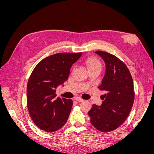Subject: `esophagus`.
Here are the masks:
<instances>
[{"label":"esophagus","instance_id":"1","mask_svg":"<svg viewBox=\"0 0 154 154\" xmlns=\"http://www.w3.org/2000/svg\"><path fill=\"white\" fill-rule=\"evenodd\" d=\"M74 100L77 101L78 102H82L83 101V100L82 99L81 97H75V98H74Z\"/></svg>","mask_w":154,"mask_h":154}]
</instances>
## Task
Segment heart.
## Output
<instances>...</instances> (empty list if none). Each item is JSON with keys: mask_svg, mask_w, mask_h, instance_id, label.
Wrapping results in <instances>:
<instances>
[{"mask_svg": "<svg viewBox=\"0 0 154 154\" xmlns=\"http://www.w3.org/2000/svg\"><path fill=\"white\" fill-rule=\"evenodd\" d=\"M85 64L88 70L94 69L95 68H101V62L98 59L94 57H89L86 59Z\"/></svg>", "mask_w": 154, "mask_h": 154, "instance_id": "obj_1", "label": "heart"}]
</instances>
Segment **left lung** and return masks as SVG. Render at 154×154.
<instances>
[{
    "label": "left lung",
    "instance_id": "8db88e82",
    "mask_svg": "<svg viewBox=\"0 0 154 154\" xmlns=\"http://www.w3.org/2000/svg\"><path fill=\"white\" fill-rule=\"evenodd\" d=\"M105 64V73L98 87L105 94L100 106L93 105L88 112L91 123L101 132H109L122 125L128 116L134 101L131 74L126 65L115 56L97 51Z\"/></svg>",
    "mask_w": 154,
    "mask_h": 154
}]
</instances>
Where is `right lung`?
<instances>
[{
  "label": "right lung",
  "mask_w": 154,
  "mask_h": 154,
  "mask_svg": "<svg viewBox=\"0 0 154 154\" xmlns=\"http://www.w3.org/2000/svg\"><path fill=\"white\" fill-rule=\"evenodd\" d=\"M82 53H58L44 58L34 69L27 85V103L32 122L39 128L54 132L63 127L71 112V100L56 98L70 69Z\"/></svg>",
  "instance_id": "add662e5"
}]
</instances>
